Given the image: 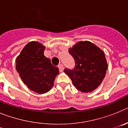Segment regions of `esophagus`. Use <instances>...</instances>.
<instances>
[{"mask_svg":"<svg viewBox=\"0 0 128 128\" xmlns=\"http://www.w3.org/2000/svg\"><path fill=\"white\" fill-rule=\"evenodd\" d=\"M58 68H59V69H60V71L61 72H63V69H64V67H63V65H62V64H60V65H58Z\"/></svg>","mask_w":128,"mask_h":128,"instance_id":"obj_1","label":"esophagus"}]
</instances>
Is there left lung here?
Segmentation results:
<instances>
[{"mask_svg": "<svg viewBox=\"0 0 128 128\" xmlns=\"http://www.w3.org/2000/svg\"><path fill=\"white\" fill-rule=\"evenodd\" d=\"M68 52L75 62L72 69L64 72L80 91L87 93L93 91L102 82L106 75L108 64L104 52L90 42H80Z\"/></svg>", "mask_w": 128, "mask_h": 128, "instance_id": "obj_1", "label": "left lung"}]
</instances>
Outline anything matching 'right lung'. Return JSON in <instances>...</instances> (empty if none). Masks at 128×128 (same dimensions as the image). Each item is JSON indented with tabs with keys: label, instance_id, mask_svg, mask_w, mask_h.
<instances>
[{
	"label": "right lung",
	"instance_id": "add662e5",
	"mask_svg": "<svg viewBox=\"0 0 128 128\" xmlns=\"http://www.w3.org/2000/svg\"><path fill=\"white\" fill-rule=\"evenodd\" d=\"M46 47L36 42L28 43L16 58V69L23 82L32 91L45 94L50 90L59 68L44 56Z\"/></svg>",
	"mask_w": 128,
	"mask_h": 128
}]
</instances>
